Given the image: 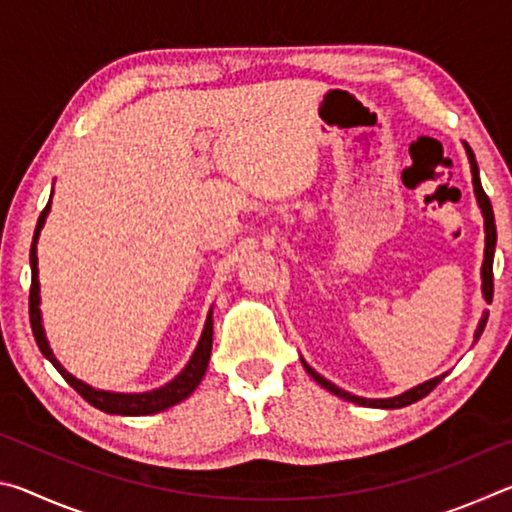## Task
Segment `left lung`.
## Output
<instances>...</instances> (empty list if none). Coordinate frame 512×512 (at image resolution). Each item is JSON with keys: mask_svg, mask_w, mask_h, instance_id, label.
Masks as SVG:
<instances>
[{"mask_svg": "<svg viewBox=\"0 0 512 512\" xmlns=\"http://www.w3.org/2000/svg\"><path fill=\"white\" fill-rule=\"evenodd\" d=\"M465 151H467V160H470V169H472V185H474V194H476V203H479L481 212H483V219H485V255H483V266H481V289H483V298L492 302V291H495V284H492V257H495V246H497V225H495V214H492V205H490V198L488 194L483 192L481 187V178H479V164L474 160V153L470 146L465 144ZM485 323H488V314H483V318L479 320V327H476V334H474V341H479V336L483 332ZM302 366L309 372L311 377H314L320 386L327 388L329 393L343 397V400L354 402L359 406H372V409H402V406H409L413 402L422 400V397H427L433 388H436L440 381L445 379V375L440 377H433L429 381H424V384L413 386L411 391H406L402 395H395V397H386V400H368V397H357L348 391H343V388L334 386L332 381H327L323 375H318V372L309 366L307 361H302Z\"/></svg>", "mask_w": 512, "mask_h": 512, "instance_id": "8db88e82", "label": "left lung"}]
</instances>
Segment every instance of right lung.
I'll return each instance as SVG.
<instances>
[{
  "instance_id": "right-lung-1",
  "label": "right lung",
  "mask_w": 512,
  "mask_h": 512,
  "mask_svg": "<svg viewBox=\"0 0 512 512\" xmlns=\"http://www.w3.org/2000/svg\"><path fill=\"white\" fill-rule=\"evenodd\" d=\"M51 194H54V192H51ZM49 207H51V196H49L47 207L40 214L38 225H36V232H33V244H31L29 316H31L33 336H36V343H38L40 352L45 354V357L51 363H54L56 370L65 377L67 384L72 386L74 391L79 393L85 402H90L94 409H99L103 413L151 415V413H160L164 409H169V406H173V404L187 400V397L196 391V386L201 384V379L205 377L207 363H210V354H212V325H214L212 323V309H210V314H207L203 334H201V341H198L196 350L192 354V359L187 361V366L180 370L178 377H173L169 384L155 388V391H149V393L99 391V388H92V386L85 384V381L76 379L74 375H69V372L63 366H60L58 359L54 357V352H51V348H49V341H47V336H45V329H42V318H40V282H38V248L36 246H38V237H40L42 225H45V221H47Z\"/></svg>"
}]
</instances>
